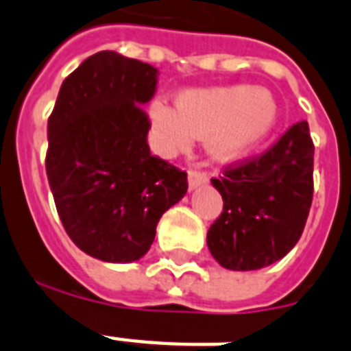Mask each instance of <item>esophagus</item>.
<instances>
[{"label":"esophagus","mask_w":351,"mask_h":351,"mask_svg":"<svg viewBox=\"0 0 351 351\" xmlns=\"http://www.w3.org/2000/svg\"><path fill=\"white\" fill-rule=\"evenodd\" d=\"M206 182H208V173H206V171H189V189H197L198 186H202Z\"/></svg>","instance_id":"obj_1"}]
</instances>
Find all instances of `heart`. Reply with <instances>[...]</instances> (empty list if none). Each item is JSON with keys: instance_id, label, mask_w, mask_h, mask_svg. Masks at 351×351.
<instances>
[{"instance_id": "1", "label": "heart", "mask_w": 351, "mask_h": 351, "mask_svg": "<svg viewBox=\"0 0 351 351\" xmlns=\"http://www.w3.org/2000/svg\"><path fill=\"white\" fill-rule=\"evenodd\" d=\"M154 145L173 154L187 149L193 138L209 136L215 158L234 160L262 142L277 121V104L264 89L247 85L187 90L178 107L165 100L149 106Z\"/></svg>"}]
</instances>
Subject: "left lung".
I'll list each match as a JSON object with an SVG mask.
<instances>
[{
  "label": "left lung",
  "mask_w": 351,
  "mask_h": 351,
  "mask_svg": "<svg viewBox=\"0 0 351 351\" xmlns=\"http://www.w3.org/2000/svg\"><path fill=\"white\" fill-rule=\"evenodd\" d=\"M313 153L302 120L262 154L226 165L211 178L224 200L208 231V247L220 266L261 269L299 242L313 200Z\"/></svg>",
  "instance_id": "obj_1"
}]
</instances>
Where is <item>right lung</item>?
Here are the masks:
<instances>
[{
    "label": "right lung",
    "instance_id": "add662e5",
    "mask_svg": "<svg viewBox=\"0 0 351 351\" xmlns=\"http://www.w3.org/2000/svg\"><path fill=\"white\" fill-rule=\"evenodd\" d=\"M158 71L101 51L63 80L47 134L45 169L74 244L106 262L142 258L160 217L187 191V173L149 151L143 104Z\"/></svg>",
    "mask_w": 351,
    "mask_h": 351
}]
</instances>
